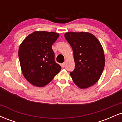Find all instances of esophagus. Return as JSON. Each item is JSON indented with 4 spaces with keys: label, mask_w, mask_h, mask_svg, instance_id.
Wrapping results in <instances>:
<instances>
[{
    "label": "esophagus",
    "mask_w": 122,
    "mask_h": 122,
    "mask_svg": "<svg viewBox=\"0 0 122 122\" xmlns=\"http://www.w3.org/2000/svg\"><path fill=\"white\" fill-rule=\"evenodd\" d=\"M61 65V67H62V68H64V67H65V62L62 63Z\"/></svg>",
    "instance_id": "1"
}]
</instances>
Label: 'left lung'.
Instances as JSON below:
<instances>
[{"mask_svg":"<svg viewBox=\"0 0 122 122\" xmlns=\"http://www.w3.org/2000/svg\"><path fill=\"white\" fill-rule=\"evenodd\" d=\"M64 36L73 51L75 68L70 73L73 81L81 89L90 87L99 80L104 68L100 42L89 33L68 32Z\"/></svg>","mask_w":122,"mask_h":122,"instance_id":"obj_1","label":"left lung"}]
</instances>
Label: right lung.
<instances>
[{
	"instance_id": "add662e5",
	"label": "right lung",
	"mask_w": 122,
	"mask_h": 122,
	"mask_svg": "<svg viewBox=\"0 0 122 122\" xmlns=\"http://www.w3.org/2000/svg\"><path fill=\"white\" fill-rule=\"evenodd\" d=\"M58 37L54 32L35 31L21 43L18 51L21 69L31 84L45 86L61 71L51 47Z\"/></svg>"
}]
</instances>
